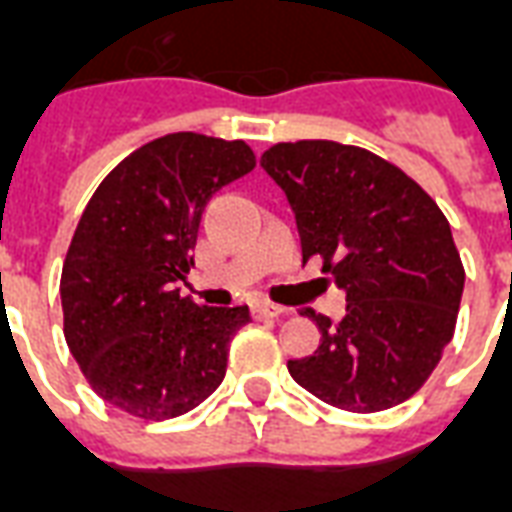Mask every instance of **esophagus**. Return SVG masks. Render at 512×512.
Here are the masks:
<instances>
[{"label":"esophagus","instance_id":"obj_1","mask_svg":"<svg viewBox=\"0 0 512 512\" xmlns=\"http://www.w3.org/2000/svg\"><path fill=\"white\" fill-rule=\"evenodd\" d=\"M280 313H283V307L275 305V302H256L253 305V315L256 318H278Z\"/></svg>","mask_w":512,"mask_h":512}]
</instances>
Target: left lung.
Here are the masks:
<instances>
[{
    "instance_id": "left-lung-1",
    "label": "left lung",
    "mask_w": 512,
    "mask_h": 512,
    "mask_svg": "<svg viewBox=\"0 0 512 512\" xmlns=\"http://www.w3.org/2000/svg\"><path fill=\"white\" fill-rule=\"evenodd\" d=\"M261 167L297 218L302 261L324 259L345 291V318L305 307L321 343L288 359L313 397L378 413L424 386L451 343L464 270L451 226L432 197L375 153L332 140L278 142Z\"/></svg>"
}]
</instances>
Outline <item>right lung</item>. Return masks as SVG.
Wrapping results in <instances>:
<instances>
[{"label":"right lung","instance_id":"1","mask_svg":"<svg viewBox=\"0 0 512 512\" xmlns=\"http://www.w3.org/2000/svg\"><path fill=\"white\" fill-rule=\"evenodd\" d=\"M253 167L242 140L175 132L129 153L88 199L59 291L69 353L107 405L164 421L221 386L251 310L202 307L178 283L210 197Z\"/></svg>","mask_w":512,"mask_h":512}]
</instances>
